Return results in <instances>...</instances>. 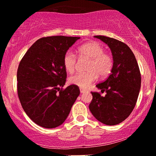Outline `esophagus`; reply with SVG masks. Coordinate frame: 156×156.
I'll use <instances>...</instances> for the list:
<instances>
[{"mask_svg":"<svg viewBox=\"0 0 156 156\" xmlns=\"http://www.w3.org/2000/svg\"><path fill=\"white\" fill-rule=\"evenodd\" d=\"M80 91L81 93H83L85 92H86V90H85V89H83V88H80Z\"/></svg>","mask_w":156,"mask_h":156,"instance_id":"34e87169","label":"esophagus"}]
</instances>
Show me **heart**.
I'll use <instances>...</instances> for the list:
<instances>
[{"instance_id":"b5f03b06","label":"heart","mask_w":156,"mask_h":156,"mask_svg":"<svg viewBox=\"0 0 156 156\" xmlns=\"http://www.w3.org/2000/svg\"><path fill=\"white\" fill-rule=\"evenodd\" d=\"M79 59H88L86 73L75 74L68 78L71 85L81 88H87L96 81L98 75L105 78L111 73L113 66V58L105 53L104 48L96 41H90L80 45L77 49ZM63 66L66 71L73 73L77 66V57L71 51H67L63 58Z\"/></svg>"}]
</instances>
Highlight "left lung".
Listing matches in <instances>:
<instances>
[{
  "mask_svg": "<svg viewBox=\"0 0 156 156\" xmlns=\"http://www.w3.org/2000/svg\"><path fill=\"white\" fill-rule=\"evenodd\" d=\"M108 45L113 58L111 74L96 85L101 93L91 92L93 99L89 109L103 124L114 126L126 120L133 110L140 92V72L133 53L126 43L115 38L95 36Z\"/></svg>",
  "mask_w": 156,
  "mask_h": 156,
  "instance_id": "obj_1",
  "label": "left lung"
}]
</instances>
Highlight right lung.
I'll return each mask as SVG.
<instances>
[{
    "mask_svg": "<svg viewBox=\"0 0 156 156\" xmlns=\"http://www.w3.org/2000/svg\"><path fill=\"white\" fill-rule=\"evenodd\" d=\"M79 37L41 38L29 48L17 71V91L24 111L45 128L61 126L80 94L78 86L63 88L67 73L63 55Z\"/></svg>",
    "mask_w": 156,
    "mask_h": 156,
    "instance_id": "obj_1",
    "label": "right lung"
}]
</instances>
